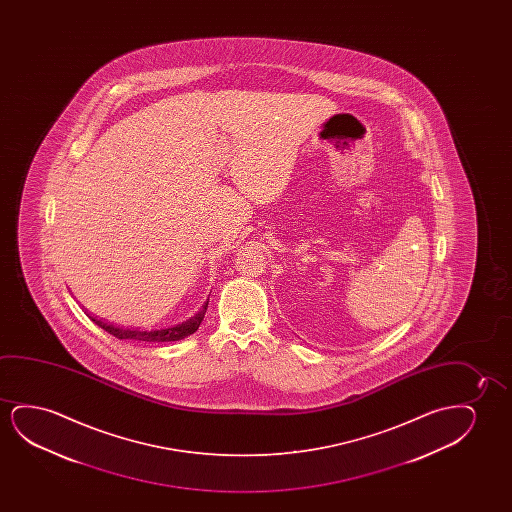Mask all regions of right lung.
I'll use <instances>...</instances> for the list:
<instances>
[{"instance_id":"right-lung-1","label":"right lung","mask_w":512,"mask_h":512,"mask_svg":"<svg viewBox=\"0 0 512 512\" xmlns=\"http://www.w3.org/2000/svg\"><path fill=\"white\" fill-rule=\"evenodd\" d=\"M208 301L204 302L203 308L197 311L196 315L190 316L187 322L178 323L175 327H166V329L154 330H138V329H122V327H115L112 323L103 322L96 316H89L92 322L99 325L101 329H105L108 334L117 337V339H127V341H145V343H169V341H180L183 337L194 334L199 325L203 322L204 313L208 308Z\"/></svg>"}]
</instances>
